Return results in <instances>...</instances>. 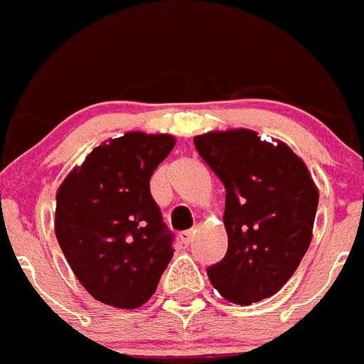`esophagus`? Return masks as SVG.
<instances>
[{
  "instance_id": "34e87169",
  "label": "esophagus",
  "mask_w": 364,
  "mask_h": 364,
  "mask_svg": "<svg viewBox=\"0 0 364 364\" xmlns=\"http://www.w3.org/2000/svg\"><path fill=\"white\" fill-rule=\"evenodd\" d=\"M181 240H182V244H186V246H189L191 242H193V239H194V232L193 230H186V232H181Z\"/></svg>"
}]
</instances>
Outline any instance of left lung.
Here are the masks:
<instances>
[{
  "label": "left lung",
  "mask_w": 364,
  "mask_h": 364,
  "mask_svg": "<svg viewBox=\"0 0 364 364\" xmlns=\"http://www.w3.org/2000/svg\"><path fill=\"white\" fill-rule=\"evenodd\" d=\"M194 146L226 189L228 250L207 269L212 287L237 304L274 296L311 242L318 191L308 168L285 143L247 129L207 132Z\"/></svg>",
  "instance_id": "8db88e82"
}]
</instances>
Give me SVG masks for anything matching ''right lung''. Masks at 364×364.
Segmentation results:
<instances>
[{
	"instance_id": "right-lung-1",
	"label": "right lung",
	"mask_w": 364,
	"mask_h": 364,
	"mask_svg": "<svg viewBox=\"0 0 364 364\" xmlns=\"http://www.w3.org/2000/svg\"><path fill=\"white\" fill-rule=\"evenodd\" d=\"M173 146V136L127 132L93 149L60 186L56 239L100 303L145 304L173 257V233L150 193L154 170Z\"/></svg>"
}]
</instances>
